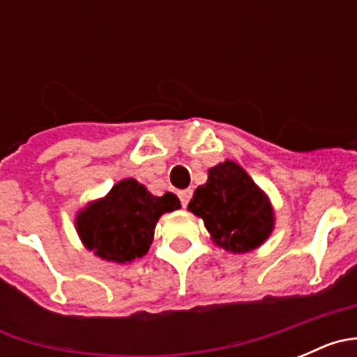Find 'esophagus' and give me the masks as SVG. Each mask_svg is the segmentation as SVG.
<instances>
[{"mask_svg":"<svg viewBox=\"0 0 357 357\" xmlns=\"http://www.w3.org/2000/svg\"><path fill=\"white\" fill-rule=\"evenodd\" d=\"M191 197H193V189H182V191H178V198H181L182 207H188Z\"/></svg>","mask_w":357,"mask_h":357,"instance_id":"1","label":"esophagus"}]
</instances>
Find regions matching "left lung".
<instances>
[{
	"mask_svg": "<svg viewBox=\"0 0 357 357\" xmlns=\"http://www.w3.org/2000/svg\"><path fill=\"white\" fill-rule=\"evenodd\" d=\"M188 209L204 218L216 245L238 254L259 247L273 229L268 198L232 160L209 169Z\"/></svg>",
	"mask_w": 357,
	"mask_h": 357,
	"instance_id": "8db88e82",
	"label": "left lung"
}]
</instances>
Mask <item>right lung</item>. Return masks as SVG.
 <instances>
[{"label": "right lung", "instance_id": "add662e5", "mask_svg": "<svg viewBox=\"0 0 357 357\" xmlns=\"http://www.w3.org/2000/svg\"><path fill=\"white\" fill-rule=\"evenodd\" d=\"M173 193L153 197L134 178L121 181L103 200L85 207L77 218L82 241L102 259L128 263L148 252L160 214L178 209Z\"/></svg>", "mask_w": 357, "mask_h": 357}]
</instances>
